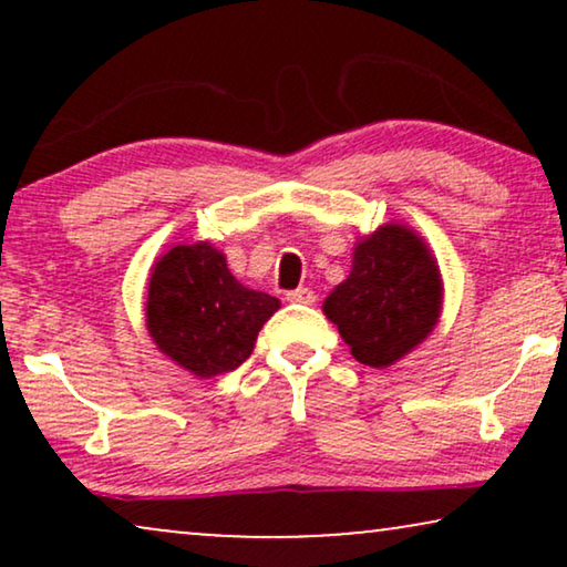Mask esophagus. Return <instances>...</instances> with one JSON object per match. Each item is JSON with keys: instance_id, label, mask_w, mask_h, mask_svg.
<instances>
[{"instance_id": "34e87169", "label": "esophagus", "mask_w": 567, "mask_h": 567, "mask_svg": "<svg viewBox=\"0 0 567 567\" xmlns=\"http://www.w3.org/2000/svg\"><path fill=\"white\" fill-rule=\"evenodd\" d=\"M286 299L293 301V305H315L317 293L312 289H305V286H299V289L286 293Z\"/></svg>"}]
</instances>
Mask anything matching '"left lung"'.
<instances>
[{
  "instance_id": "8db88e82",
  "label": "left lung",
  "mask_w": 567,
  "mask_h": 567,
  "mask_svg": "<svg viewBox=\"0 0 567 567\" xmlns=\"http://www.w3.org/2000/svg\"><path fill=\"white\" fill-rule=\"evenodd\" d=\"M324 315L351 346L355 361L384 369L433 330L441 276L429 247L400 224L359 243L351 276L324 299Z\"/></svg>"
}]
</instances>
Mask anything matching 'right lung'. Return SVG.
<instances>
[{
  "instance_id": "1",
  "label": "right lung",
  "mask_w": 567,
  "mask_h": 567,
  "mask_svg": "<svg viewBox=\"0 0 567 567\" xmlns=\"http://www.w3.org/2000/svg\"><path fill=\"white\" fill-rule=\"evenodd\" d=\"M276 309V297L239 284L208 243L167 250L154 262L146 289L150 336L162 353L196 377L243 367Z\"/></svg>"
}]
</instances>
